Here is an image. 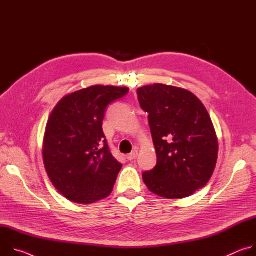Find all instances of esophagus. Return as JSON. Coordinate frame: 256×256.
Segmentation results:
<instances>
[{
    "mask_svg": "<svg viewBox=\"0 0 256 256\" xmlns=\"http://www.w3.org/2000/svg\"><path fill=\"white\" fill-rule=\"evenodd\" d=\"M138 155V150H134V151H132L130 154H128V155L126 156V159H128V161L134 160V159H136Z\"/></svg>",
    "mask_w": 256,
    "mask_h": 256,
    "instance_id": "obj_1",
    "label": "esophagus"
}]
</instances>
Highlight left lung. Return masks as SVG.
<instances>
[{
  "label": "left lung",
  "mask_w": 256,
  "mask_h": 256,
  "mask_svg": "<svg viewBox=\"0 0 256 256\" xmlns=\"http://www.w3.org/2000/svg\"><path fill=\"white\" fill-rule=\"evenodd\" d=\"M140 105L149 114L157 165L142 173L155 194L184 198L202 188L218 159V138L202 101L192 92L164 84L136 90Z\"/></svg>",
  "instance_id": "8db88e82"
}]
</instances>
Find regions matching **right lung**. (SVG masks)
I'll return each instance as SVG.
<instances>
[{"label":"right lung","mask_w":256,"mask_h":256,"mask_svg":"<svg viewBox=\"0 0 256 256\" xmlns=\"http://www.w3.org/2000/svg\"><path fill=\"white\" fill-rule=\"evenodd\" d=\"M126 87L96 85L64 96L46 124L42 156L54 186L72 202L89 204L112 194L120 164L102 130L105 110Z\"/></svg>","instance_id":"obj_1"}]
</instances>
